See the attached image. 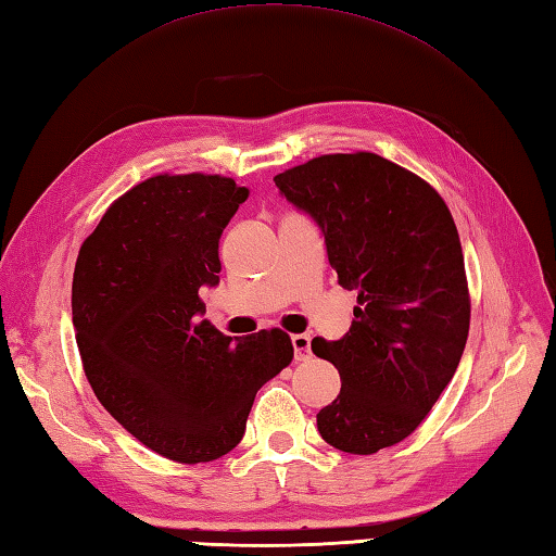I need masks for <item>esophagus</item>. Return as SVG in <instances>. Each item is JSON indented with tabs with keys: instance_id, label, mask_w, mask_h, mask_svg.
<instances>
[{
	"instance_id": "34e87169",
	"label": "esophagus",
	"mask_w": 556,
	"mask_h": 556,
	"mask_svg": "<svg viewBox=\"0 0 556 556\" xmlns=\"http://www.w3.org/2000/svg\"><path fill=\"white\" fill-rule=\"evenodd\" d=\"M292 340V350H294V359L298 362H304V359H309V354H312V338L309 336H292L290 338Z\"/></svg>"
}]
</instances>
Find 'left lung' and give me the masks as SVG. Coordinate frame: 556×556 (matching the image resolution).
<instances>
[{
	"label": "left lung",
	"mask_w": 556,
	"mask_h": 556,
	"mask_svg": "<svg viewBox=\"0 0 556 556\" xmlns=\"http://www.w3.org/2000/svg\"><path fill=\"white\" fill-rule=\"evenodd\" d=\"M326 238L342 288L359 292L350 332L312 340L342 388L316 414L328 445L376 454L412 435L466 348L471 302L459 232L426 180L371 152L324 154L278 174Z\"/></svg>",
	"instance_id": "1"
}]
</instances>
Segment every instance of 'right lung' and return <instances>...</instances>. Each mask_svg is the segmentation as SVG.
I'll return each instance as SVG.
<instances>
[{"label":"right lung","instance_id":"1","mask_svg":"<svg viewBox=\"0 0 556 556\" xmlns=\"http://www.w3.org/2000/svg\"><path fill=\"white\" fill-rule=\"evenodd\" d=\"M250 190L224 176H154L106 208L83 242L71 309L85 376L144 447L214 462L244 435L256 390L292 362L274 328L236 340L204 314L218 240Z\"/></svg>","mask_w":556,"mask_h":556}]
</instances>
